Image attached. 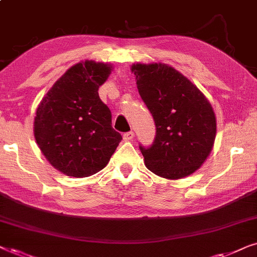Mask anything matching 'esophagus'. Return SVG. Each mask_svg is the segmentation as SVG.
<instances>
[{"mask_svg":"<svg viewBox=\"0 0 257 257\" xmlns=\"http://www.w3.org/2000/svg\"><path fill=\"white\" fill-rule=\"evenodd\" d=\"M133 138H135V133H133L132 131L127 132V133H124V136H122V139H124L125 142H131Z\"/></svg>","mask_w":257,"mask_h":257,"instance_id":"esophagus-1","label":"esophagus"}]
</instances>
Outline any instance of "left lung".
<instances>
[{"instance_id":"obj_1","label":"left lung","mask_w":257,"mask_h":257,"mask_svg":"<svg viewBox=\"0 0 257 257\" xmlns=\"http://www.w3.org/2000/svg\"><path fill=\"white\" fill-rule=\"evenodd\" d=\"M131 71L157 127L153 145L140 146L146 167L168 180L193 174L215 140L216 117L209 100L187 77L164 63H137Z\"/></svg>"}]
</instances>
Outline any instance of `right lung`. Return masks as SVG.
<instances>
[{
    "label": "right lung",
    "instance_id": "add662e5",
    "mask_svg": "<svg viewBox=\"0 0 257 257\" xmlns=\"http://www.w3.org/2000/svg\"><path fill=\"white\" fill-rule=\"evenodd\" d=\"M112 70L108 63H77L38 105L35 139L51 166L68 177L85 178L103 170L121 142L98 94Z\"/></svg>",
    "mask_w": 257,
    "mask_h": 257
}]
</instances>
